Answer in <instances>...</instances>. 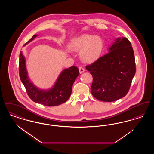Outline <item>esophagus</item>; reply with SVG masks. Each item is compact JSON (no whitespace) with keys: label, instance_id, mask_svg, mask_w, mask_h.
Here are the masks:
<instances>
[{"label":"esophagus","instance_id":"esophagus-1","mask_svg":"<svg viewBox=\"0 0 154 154\" xmlns=\"http://www.w3.org/2000/svg\"><path fill=\"white\" fill-rule=\"evenodd\" d=\"M79 72H80V73H83V72H84V71H85L83 67H81V66L79 67Z\"/></svg>","mask_w":154,"mask_h":154}]
</instances>
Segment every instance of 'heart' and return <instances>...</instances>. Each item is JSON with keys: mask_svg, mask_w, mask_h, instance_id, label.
Returning <instances> with one entry per match:
<instances>
[{"mask_svg": "<svg viewBox=\"0 0 154 154\" xmlns=\"http://www.w3.org/2000/svg\"><path fill=\"white\" fill-rule=\"evenodd\" d=\"M70 48L80 51V56L86 62H94L102 54L103 42L100 37L84 34L73 39L70 43Z\"/></svg>", "mask_w": 154, "mask_h": 154, "instance_id": "obj_1", "label": "heart"}]
</instances>
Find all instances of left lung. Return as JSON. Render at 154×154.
Instances as JSON below:
<instances>
[{
	"label": "left lung",
	"mask_w": 154,
	"mask_h": 154,
	"mask_svg": "<svg viewBox=\"0 0 154 154\" xmlns=\"http://www.w3.org/2000/svg\"><path fill=\"white\" fill-rule=\"evenodd\" d=\"M86 69L93 77L91 91L96 99L111 102L124 97L136 73L132 44L128 38L118 37L107 54Z\"/></svg>",
	"instance_id": "obj_1"
}]
</instances>
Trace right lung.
Returning <instances> with one entry per match:
<instances>
[{"label": "right lung", "mask_w": 154, "mask_h": 154, "mask_svg": "<svg viewBox=\"0 0 154 154\" xmlns=\"http://www.w3.org/2000/svg\"><path fill=\"white\" fill-rule=\"evenodd\" d=\"M36 36V35H33L24 45L30 43ZM19 74L28 95L33 102L46 106H54L66 102L69 99L72 94L74 82L80 73L77 67L72 66L62 72L52 88L48 90L40 89L29 80L26 69L25 59L21 51Z\"/></svg>", "instance_id": "right-lung-1"}]
</instances>
